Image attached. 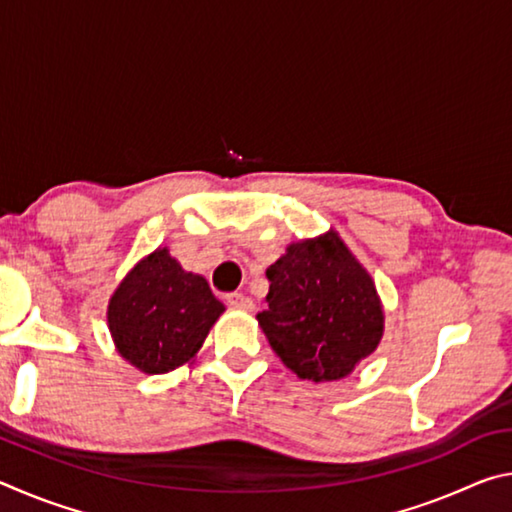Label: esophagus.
I'll return each instance as SVG.
<instances>
[{
    "instance_id": "esophagus-1",
    "label": "esophagus",
    "mask_w": 512,
    "mask_h": 512,
    "mask_svg": "<svg viewBox=\"0 0 512 512\" xmlns=\"http://www.w3.org/2000/svg\"><path fill=\"white\" fill-rule=\"evenodd\" d=\"M225 302H228L230 307H235V309H244V311H250L253 309L255 305H253V300H250L246 293H239V291H232V293H228V296H225Z\"/></svg>"
}]
</instances>
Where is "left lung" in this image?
<instances>
[{
	"instance_id": "1",
	"label": "left lung",
	"mask_w": 512,
	"mask_h": 512,
	"mask_svg": "<svg viewBox=\"0 0 512 512\" xmlns=\"http://www.w3.org/2000/svg\"><path fill=\"white\" fill-rule=\"evenodd\" d=\"M266 277L268 307L257 320L300 379H341L375 352L384 332L381 302L336 232L291 244Z\"/></svg>"
}]
</instances>
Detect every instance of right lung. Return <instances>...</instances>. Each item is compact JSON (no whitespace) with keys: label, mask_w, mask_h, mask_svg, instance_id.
Masks as SVG:
<instances>
[{"label":"right lung","mask_w":512,"mask_h":512,"mask_svg":"<svg viewBox=\"0 0 512 512\" xmlns=\"http://www.w3.org/2000/svg\"><path fill=\"white\" fill-rule=\"evenodd\" d=\"M223 309L205 277L183 271L160 248L119 284L108 325L121 357L142 372L162 375L194 357Z\"/></svg>","instance_id":"1"}]
</instances>
